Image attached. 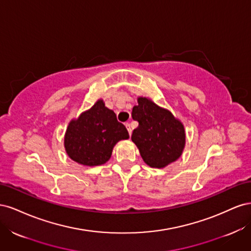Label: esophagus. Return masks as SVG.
I'll list each match as a JSON object with an SVG mask.
<instances>
[{
  "mask_svg": "<svg viewBox=\"0 0 251 251\" xmlns=\"http://www.w3.org/2000/svg\"><path fill=\"white\" fill-rule=\"evenodd\" d=\"M126 130H127L128 134H130V136H131V134H132V127H131V125L128 124V123H126Z\"/></svg>",
  "mask_w": 251,
  "mask_h": 251,
  "instance_id": "34e87169",
  "label": "esophagus"
}]
</instances>
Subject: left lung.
<instances>
[{"label":"left lung","instance_id":"1","mask_svg":"<svg viewBox=\"0 0 251 251\" xmlns=\"http://www.w3.org/2000/svg\"><path fill=\"white\" fill-rule=\"evenodd\" d=\"M132 117L138 121L132 141L151 168H164L181 156L185 146L184 126L170 111L146 97H139Z\"/></svg>","mask_w":251,"mask_h":251}]
</instances>
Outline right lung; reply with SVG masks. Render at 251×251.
<instances>
[{"label": "right lung", "mask_w": 251, "mask_h": 251, "mask_svg": "<svg viewBox=\"0 0 251 251\" xmlns=\"http://www.w3.org/2000/svg\"><path fill=\"white\" fill-rule=\"evenodd\" d=\"M127 138V130L116 114L98 100L68 126L65 148L72 160L79 164L101 165L110 159L114 146Z\"/></svg>", "instance_id": "right-lung-1"}]
</instances>
